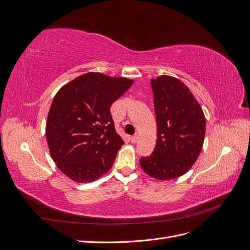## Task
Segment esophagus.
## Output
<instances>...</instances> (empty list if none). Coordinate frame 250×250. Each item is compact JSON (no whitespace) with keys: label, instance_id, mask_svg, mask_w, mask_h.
I'll return each instance as SVG.
<instances>
[{"label":"esophagus","instance_id":"34e87169","mask_svg":"<svg viewBox=\"0 0 250 250\" xmlns=\"http://www.w3.org/2000/svg\"><path fill=\"white\" fill-rule=\"evenodd\" d=\"M130 140H131V143H137L138 142V135L137 134L132 135V137L130 138Z\"/></svg>","mask_w":250,"mask_h":250}]
</instances>
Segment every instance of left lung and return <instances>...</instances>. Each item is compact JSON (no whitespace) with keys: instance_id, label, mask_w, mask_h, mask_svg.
Returning <instances> with one entry per match:
<instances>
[{"instance_id":"left-lung-1","label":"left lung","mask_w":250,"mask_h":250,"mask_svg":"<svg viewBox=\"0 0 250 250\" xmlns=\"http://www.w3.org/2000/svg\"><path fill=\"white\" fill-rule=\"evenodd\" d=\"M157 125L153 152L140 160L142 169L160 180L184 175L200 153L206 118L185 83L171 76L151 80Z\"/></svg>"}]
</instances>
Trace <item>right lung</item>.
Segmentation results:
<instances>
[{"label": "right lung", "mask_w": 250, "mask_h": 250, "mask_svg": "<svg viewBox=\"0 0 250 250\" xmlns=\"http://www.w3.org/2000/svg\"><path fill=\"white\" fill-rule=\"evenodd\" d=\"M132 82L90 72L58 90L46 137L53 161L72 180L90 183L111 168L124 141L115 129L110 106Z\"/></svg>", "instance_id": "add662e5"}]
</instances>
